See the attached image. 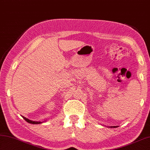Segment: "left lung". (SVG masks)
<instances>
[{
  "label": "left lung",
  "instance_id": "8db88e82",
  "mask_svg": "<svg viewBox=\"0 0 150 150\" xmlns=\"http://www.w3.org/2000/svg\"><path fill=\"white\" fill-rule=\"evenodd\" d=\"M113 127V128H115V127H115H115Z\"/></svg>",
  "mask_w": 150,
  "mask_h": 150
}]
</instances>
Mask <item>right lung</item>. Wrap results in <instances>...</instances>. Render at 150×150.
I'll list each match as a JSON object with an SVG mask.
<instances>
[{
    "instance_id": "add662e5",
    "label": "right lung",
    "mask_w": 150,
    "mask_h": 150,
    "mask_svg": "<svg viewBox=\"0 0 150 150\" xmlns=\"http://www.w3.org/2000/svg\"><path fill=\"white\" fill-rule=\"evenodd\" d=\"M23 118L24 119H25V120L27 122H29V123H31V124H40V123H41V122L33 121H31V120H29V119H27L26 117H23Z\"/></svg>"
}]
</instances>
